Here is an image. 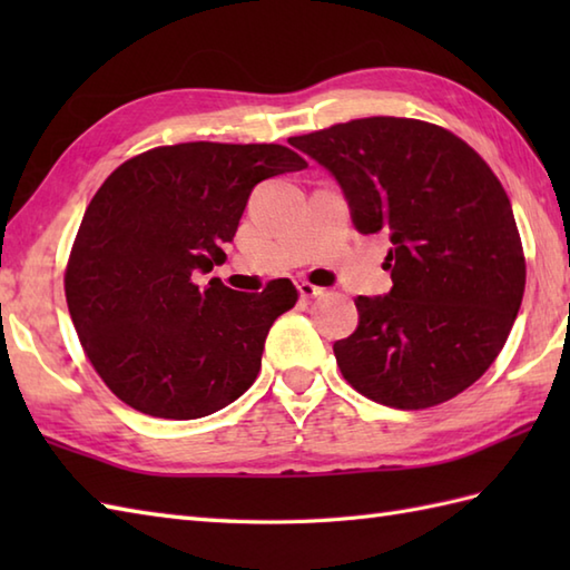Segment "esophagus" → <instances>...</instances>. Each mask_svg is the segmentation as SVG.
<instances>
[{"label":"esophagus","instance_id":"obj_1","mask_svg":"<svg viewBox=\"0 0 570 570\" xmlns=\"http://www.w3.org/2000/svg\"><path fill=\"white\" fill-rule=\"evenodd\" d=\"M298 292H301V296H304V298H318V296L325 294V288L311 284V282H301L298 284Z\"/></svg>","mask_w":570,"mask_h":570}]
</instances>
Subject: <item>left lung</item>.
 Segmentation results:
<instances>
[{
    "label": "left lung",
    "mask_w": 570,
    "mask_h": 570,
    "mask_svg": "<svg viewBox=\"0 0 570 570\" xmlns=\"http://www.w3.org/2000/svg\"><path fill=\"white\" fill-rule=\"evenodd\" d=\"M337 178L357 233L392 249L386 296H360L333 345L353 390L429 409L478 382L522 306L527 262L510 198L482 156L439 125L365 117L288 139Z\"/></svg>",
    "instance_id": "left-lung-1"
}]
</instances>
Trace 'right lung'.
<instances>
[{"mask_svg":"<svg viewBox=\"0 0 570 570\" xmlns=\"http://www.w3.org/2000/svg\"><path fill=\"white\" fill-rule=\"evenodd\" d=\"M282 144L188 141L131 156L82 215L66 266V301L100 380L156 419H200L245 394L272 323L296 306L288 278L242 294L220 278L252 188L301 171Z\"/></svg>","mask_w":570,"mask_h":570,"instance_id":"obj_1","label":"right lung"}]
</instances>
